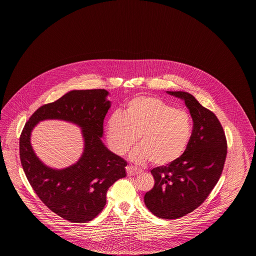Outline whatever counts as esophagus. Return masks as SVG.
Segmentation results:
<instances>
[{
  "mask_svg": "<svg viewBox=\"0 0 256 256\" xmlns=\"http://www.w3.org/2000/svg\"><path fill=\"white\" fill-rule=\"evenodd\" d=\"M126 172L128 176H132V175L138 174L140 172H142V170L133 166H126Z\"/></svg>",
  "mask_w": 256,
  "mask_h": 256,
  "instance_id": "34e87169",
  "label": "esophagus"
}]
</instances>
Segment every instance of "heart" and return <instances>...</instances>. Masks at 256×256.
Here are the masks:
<instances>
[{"label":"heart","instance_id":"obj_1","mask_svg":"<svg viewBox=\"0 0 256 256\" xmlns=\"http://www.w3.org/2000/svg\"><path fill=\"white\" fill-rule=\"evenodd\" d=\"M108 146L124 155L138 142L131 154L138 162L151 161L166 166L177 161L188 148L192 134V120L187 110L176 108L156 96H136L123 112H114L107 122Z\"/></svg>","mask_w":256,"mask_h":256}]
</instances>
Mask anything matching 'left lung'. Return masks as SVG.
Wrapping results in <instances>:
<instances>
[{
  "instance_id": "obj_1",
  "label": "left lung",
  "mask_w": 256,
  "mask_h": 256,
  "mask_svg": "<svg viewBox=\"0 0 256 256\" xmlns=\"http://www.w3.org/2000/svg\"><path fill=\"white\" fill-rule=\"evenodd\" d=\"M184 100L194 122L192 134L185 153L168 166L154 168V187L144 203L155 216L174 220L200 206L218 183L228 154L224 128L215 114L188 92H168Z\"/></svg>"
}]
</instances>
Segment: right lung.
Listing matches in <instances>:
<instances>
[{"mask_svg": "<svg viewBox=\"0 0 256 256\" xmlns=\"http://www.w3.org/2000/svg\"><path fill=\"white\" fill-rule=\"evenodd\" d=\"M108 94L105 90L69 92L38 108L20 134V160L28 183L51 211L71 222L92 220L106 205L108 188L126 176V161L110 152L101 140L103 122L110 106L106 99ZM44 119L73 122L83 129L85 148L76 164L53 170L35 156L30 133Z\"/></svg>", "mask_w": 256, "mask_h": 256, "instance_id": "right-lung-1", "label": "right lung"}]
</instances>
